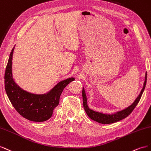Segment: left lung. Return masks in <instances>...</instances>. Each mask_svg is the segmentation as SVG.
I'll return each mask as SVG.
<instances>
[{
  "label": "left lung",
  "mask_w": 151,
  "mask_h": 151,
  "mask_svg": "<svg viewBox=\"0 0 151 151\" xmlns=\"http://www.w3.org/2000/svg\"><path fill=\"white\" fill-rule=\"evenodd\" d=\"M146 82H147V72L145 73V81L144 83V87L142 89L140 94L139 96L134 101L133 104L130 106L129 107H127L126 109H124L122 111H120L117 112L116 113L113 114H103L101 113H99V112L94 111L92 109H90L88 105H87V97H86V94L85 92L84 88H83L82 90V97H83V107L85 109V111L86 113L87 114L88 117L92 119V120H94L99 123L102 124H111L113 123H115L120 121L124 118H127L128 115H130V113L134 109L136 106L137 105L138 103H139L142 95L143 93L144 90L145 89Z\"/></svg>",
  "instance_id": "1"
}]
</instances>
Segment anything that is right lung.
Here are the masks:
<instances>
[{
    "label": "right lung",
    "mask_w": 151,
    "mask_h": 151,
    "mask_svg": "<svg viewBox=\"0 0 151 151\" xmlns=\"http://www.w3.org/2000/svg\"><path fill=\"white\" fill-rule=\"evenodd\" d=\"M14 47L12 49L6 66L4 84L9 99L18 113L32 122H42L50 118L59 103L64 88L75 80L70 78L61 81L47 94L37 95L26 92L14 82L12 75V60Z\"/></svg>",
    "instance_id": "1"
}]
</instances>
